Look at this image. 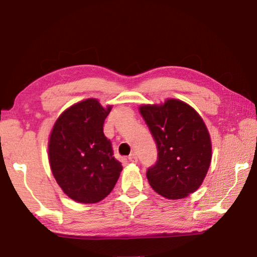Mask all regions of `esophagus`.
I'll return each mask as SVG.
<instances>
[{
  "label": "esophagus",
  "instance_id": "obj_1",
  "mask_svg": "<svg viewBox=\"0 0 257 257\" xmlns=\"http://www.w3.org/2000/svg\"><path fill=\"white\" fill-rule=\"evenodd\" d=\"M128 160L130 162H134V163H137L138 162V156L136 153H132L128 156Z\"/></svg>",
  "mask_w": 257,
  "mask_h": 257
}]
</instances>
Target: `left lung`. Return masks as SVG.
Instances as JSON below:
<instances>
[{"label":"left lung","mask_w":257,"mask_h":257,"mask_svg":"<svg viewBox=\"0 0 257 257\" xmlns=\"http://www.w3.org/2000/svg\"><path fill=\"white\" fill-rule=\"evenodd\" d=\"M153 136L158 160L146 177L156 193L180 199L202 185L211 163L210 135L198 113L179 99L139 107Z\"/></svg>","instance_id":"left-lung-1"}]
</instances>
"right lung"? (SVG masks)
Wrapping results in <instances>:
<instances>
[{"mask_svg": "<svg viewBox=\"0 0 257 257\" xmlns=\"http://www.w3.org/2000/svg\"><path fill=\"white\" fill-rule=\"evenodd\" d=\"M111 111L94 98L64 111L52 130L50 165L56 182L69 197L80 203H97L114 188L122 170L113 156L112 143L103 133Z\"/></svg>", "mask_w": 257, "mask_h": 257, "instance_id": "right-lung-1", "label": "right lung"}]
</instances>
